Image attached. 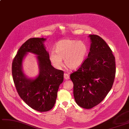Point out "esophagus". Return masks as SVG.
<instances>
[{
    "label": "esophagus",
    "mask_w": 129,
    "mask_h": 129,
    "mask_svg": "<svg viewBox=\"0 0 129 129\" xmlns=\"http://www.w3.org/2000/svg\"><path fill=\"white\" fill-rule=\"evenodd\" d=\"M64 78L65 79L68 80L70 79V75H69V74H68L67 73H64Z\"/></svg>",
    "instance_id": "obj_1"
}]
</instances>
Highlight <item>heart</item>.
<instances>
[{"instance_id":"heart-1","label":"heart","mask_w":129,"mask_h":129,"mask_svg":"<svg viewBox=\"0 0 129 129\" xmlns=\"http://www.w3.org/2000/svg\"><path fill=\"white\" fill-rule=\"evenodd\" d=\"M87 46L83 41L63 39L57 43L55 52L50 54V60L54 67L61 69L64 64L71 70H75L83 63L87 54Z\"/></svg>"}]
</instances>
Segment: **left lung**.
<instances>
[{
  "instance_id": "left-lung-1",
  "label": "left lung",
  "mask_w": 129,
  "mask_h": 129,
  "mask_svg": "<svg viewBox=\"0 0 129 129\" xmlns=\"http://www.w3.org/2000/svg\"><path fill=\"white\" fill-rule=\"evenodd\" d=\"M90 51L83 63L70 74L73 95L81 107L91 109L99 105L112 87L115 76V59L102 38L90 35Z\"/></svg>"
}]
</instances>
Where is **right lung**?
<instances>
[{"mask_svg": "<svg viewBox=\"0 0 129 129\" xmlns=\"http://www.w3.org/2000/svg\"><path fill=\"white\" fill-rule=\"evenodd\" d=\"M45 40L43 38L28 39L18 49L12 63V78L18 95L30 107L41 112L54 107L64 74L63 71L51 64L49 54L43 44ZM27 52L38 55L40 73L34 80L28 79L21 71V62Z\"/></svg>", "mask_w": 129, "mask_h": 129, "instance_id": "obj_1", "label": "right lung"}]
</instances>
